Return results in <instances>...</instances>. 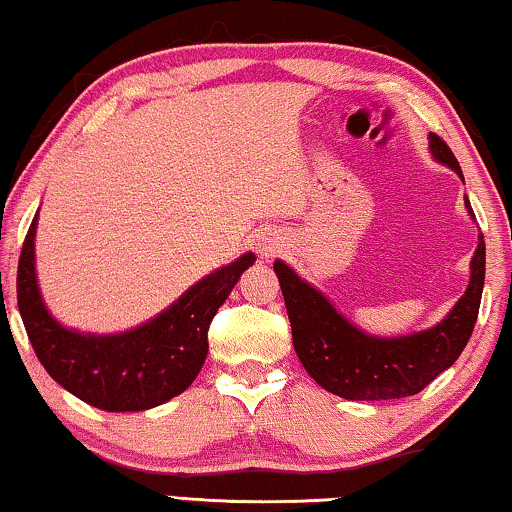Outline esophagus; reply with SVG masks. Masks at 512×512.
<instances>
[{
	"instance_id": "1",
	"label": "esophagus",
	"mask_w": 512,
	"mask_h": 512,
	"mask_svg": "<svg viewBox=\"0 0 512 512\" xmlns=\"http://www.w3.org/2000/svg\"><path fill=\"white\" fill-rule=\"evenodd\" d=\"M277 251H279V244H274V242H263L261 247H258V254H261L263 258H272Z\"/></svg>"
}]
</instances>
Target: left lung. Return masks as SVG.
I'll use <instances>...</instances> for the list:
<instances>
[{"label":"left lung","instance_id":"1","mask_svg":"<svg viewBox=\"0 0 512 512\" xmlns=\"http://www.w3.org/2000/svg\"><path fill=\"white\" fill-rule=\"evenodd\" d=\"M429 150L434 159L462 177L455 154L446 140L432 133ZM471 217V203L466 201ZM291 321L295 353L321 388L344 399L379 402L411 397L427 388L443 369L464 351L476 325L485 284V240L478 238L471 261V281L453 311L432 330L409 337L379 339L360 332L339 316L316 288L305 284L286 263H274Z\"/></svg>","mask_w":512,"mask_h":512}]
</instances>
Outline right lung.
Segmentation results:
<instances>
[{
    "label": "right lung",
    "instance_id": "add662e5",
    "mask_svg": "<svg viewBox=\"0 0 512 512\" xmlns=\"http://www.w3.org/2000/svg\"><path fill=\"white\" fill-rule=\"evenodd\" d=\"M36 217L18 261V309L36 358L53 379L101 411H145L189 388L207 355V330L217 309L256 261L247 254L191 286L173 307L131 332L80 335L43 307L34 274Z\"/></svg>",
    "mask_w": 512,
    "mask_h": 512
}]
</instances>
